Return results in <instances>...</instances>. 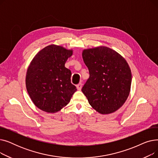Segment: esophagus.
I'll return each mask as SVG.
<instances>
[{"mask_svg":"<svg viewBox=\"0 0 158 158\" xmlns=\"http://www.w3.org/2000/svg\"><path fill=\"white\" fill-rule=\"evenodd\" d=\"M77 88L78 90H81V88H82V83L81 82H80V83H79L77 85Z\"/></svg>","mask_w":158,"mask_h":158,"instance_id":"34e87169","label":"esophagus"}]
</instances>
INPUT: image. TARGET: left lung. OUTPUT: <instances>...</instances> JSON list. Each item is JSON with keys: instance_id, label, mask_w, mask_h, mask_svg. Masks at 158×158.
Here are the masks:
<instances>
[{"instance_id": "left-lung-1", "label": "left lung", "mask_w": 158, "mask_h": 158, "mask_svg": "<svg viewBox=\"0 0 158 158\" xmlns=\"http://www.w3.org/2000/svg\"><path fill=\"white\" fill-rule=\"evenodd\" d=\"M82 56L89 73L82 93L99 113H114L130 93L132 75L127 62L117 52L104 46L85 49Z\"/></svg>"}]
</instances>
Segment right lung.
<instances>
[{"instance_id":"add662e5","label":"right lung","mask_w":158,"mask_h":158,"mask_svg":"<svg viewBox=\"0 0 158 158\" xmlns=\"http://www.w3.org/2000/svg\"><path fill=\"white\" fill-rule=\"evenodd\" d=\"M73 51L50 45L38 52L27 70L26 85L32 102L40 110L54 113L67 105L76 92L71 71L64 66Z\"/></svg>"}]
</instances>
